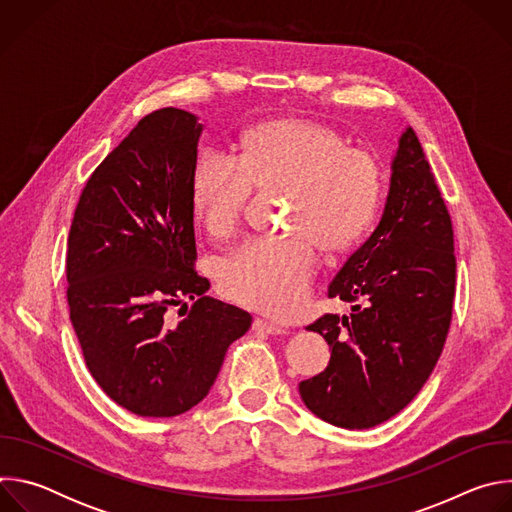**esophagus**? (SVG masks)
Masks as SVG:
<instances>
[{
	"label": "esophagus",
	"instance_id": "1",
	"mask_svg": "<svg viewBox=\"0 0 512 512\" xmlns=\"http://www.w3.org/2000/svg\"><path fill=\"white\" fill-rule=\"evenodd\" d=\"M253 330L257 334H265V336H275V334H285V330L273 322H267V320H261V318H255L253 320Z\"/></svg>",
	"mask_w": 512,
	"mask_h": 512
}]
</instances>
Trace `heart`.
<instances>
[{"mask_svg":"<svg viewBox=\"0 0 512 512\" xmlns=\"http://www.w3.org/2000/svg\"><path fill=\"white\" fill-rule=\"evenodd\" d=\"M253 188L291 192V235L245 241L218 265V289L239 306L289 318L304 304L318 269L316 243L340 253L373 227L383 194L381 164L312 119L257 125L243 137L239 162L208 150L194 164L190 198L208 235L227 239L239 229Z\"/></svg>","mask_w":512,"mask_h":512,"instance_id":"b5f03b06","label":"heart"}]
</instances>
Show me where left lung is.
Listing matches in <instances>:
<instances>
[{
	"mask_svg": "<svg viewBox=\"0 0 512 512\" xmlns=\"http://www.w3.org/2000/svg\"><path fill=\"white\" fill-rule=\"evenodd\" d=\"M391 168L379 227L328 287V298L352 304V314H324L306 326L332 350L328 367L300 383V395L314 415L344 429L375 427L407 407L452 322V218L411 127Z\"/></svg>",
	"mask_w": 512,
	"mask_h": 512,
	"instance_id": "left-lung-1",
	"label": "left lung"
}]
</instances>
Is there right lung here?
I'll use <instances>...</instances> for the list:
<instances>
[{
  "mask_svg": "<svg viewBox=\"0 0 512 512\" xmlns=\"http://www.w3.org/2000/svg\"><path fill=\"white\" fill-rule=\"evenodd\" d=\"M200 131L182 109L145 115L87 180L68 233L66 300L89 373L139 417L200 403L253 322L208 298L210 281L194 269ZM174 305L187 314L180 323L169 318Z\"/></svg>",
  "mask_w": 512,
  "mask_h": 512,
  "instance_id": "1",
  "label": "right lung"
}]
</instances>
